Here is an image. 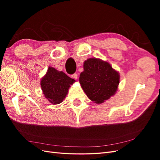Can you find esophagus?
<instances>
[{
  "mask_svg": "<svg viewBox=\"0 0 160 160\" xmlns=\"http://www.w3.org/2000/svg\"><path fill=\"white\" fill-rule=\"evenodd\" d=\"M71 77H72V78H73V79H77V77H78V75H77V73H74V74H72V75H71Z\"/></svg>",
  "mask_w": 160,
  "mask_h": 160,
  "instance_id": "esophagus-1",
  "label": "esophagus"
}]
</instances>
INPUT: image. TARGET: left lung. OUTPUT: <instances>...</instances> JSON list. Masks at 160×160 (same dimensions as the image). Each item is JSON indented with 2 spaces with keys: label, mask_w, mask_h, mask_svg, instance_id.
<instances>
[{
  "label": "left lung",
  "mask_w": 160,
  "mask_h": 160,
  "mask_svg": "<svg viewBox=\"0 0 160 160\" xmlns=\"http://www.w3.org/2000/svg\"><path fill=\"white\" fill-rule=\"evenodd\" d=\"M83 69L79 83L89 99L95 103H102L115 95L120 76L109 62L90 58L84 62Z\"/></svg>",
  "instance_id": "obj_1"
}]
</instances>
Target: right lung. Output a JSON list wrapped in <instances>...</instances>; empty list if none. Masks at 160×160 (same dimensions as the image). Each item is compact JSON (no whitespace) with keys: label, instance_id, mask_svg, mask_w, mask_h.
<instances>
[{"label":"right lung","instance_id":"obj_1","mask_svg":"<svg viewBox=\"0 0 160 160\" xmlns=\"http://www.w3.org/2000/svg\"><path fill=\"white\" fill-rule=\"evenodd\" d=\"M75 80L62 71L49 67L41 81L43 94L50 103L59 104L68 93L69 88Z\"/></svg>","mask_w":160,"mask_h":160}]
</instances>
